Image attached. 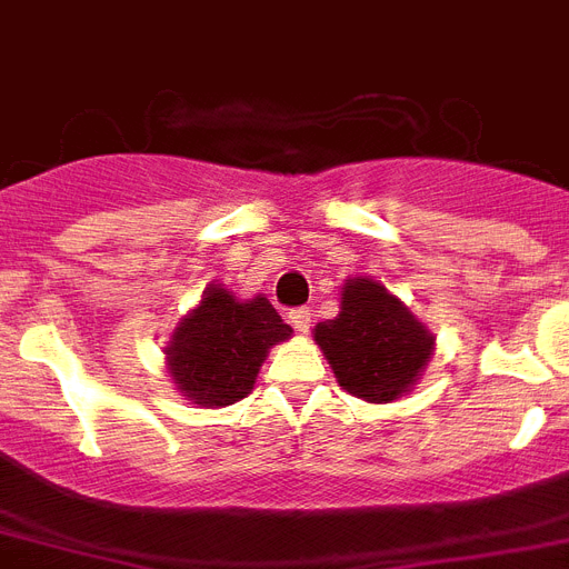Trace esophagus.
Masks as SVG:
<instances>
[{"label": "esophagus", "instance_id": "obj_1", "mask_svg": "<svg viewBox=\"0 0 569 569\" xmlns=\"http://www.w3.org/2000/svg\"><path fill=\"white\" fill-rule=\"evenodd\" d=\"M289 321H292V327L298 329V332H309V327H312V309L309 307H298L289 312Z\"/></svg>", "mask_w": 569, "mask_h": 569}]
</instances>
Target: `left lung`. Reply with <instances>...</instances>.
<instances>
[{
  "instance_id": "left-lung-1",
  "label": "left lung",
  "mask_w": 569,
  "mask_h": 569,
  "mask_svg": "<svg viewBox=\"0 0 569 569\" xmlns=\"http://www.w3.org/2000/svg\"><path fill=\"white\" fill-rule=\"evenodd\" d=\"M315 341L343 390L367 402H390L422 373L431 358V332L376 280L343 286L341 312L315 327Z\"/></svg>"
}]
</instances>
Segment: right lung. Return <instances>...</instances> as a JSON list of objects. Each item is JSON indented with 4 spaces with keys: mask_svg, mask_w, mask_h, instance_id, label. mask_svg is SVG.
Segmentation results:
<instances>
[{
    "mask_svg": "<svg viewBox=\"0 0 569 569\" xmlns=\"http://www.w3.org/2000/svg\"><path fill=\"white\" fill-rule=\"evenodd\" d=\"M289 336L292 327L266 298L240 303L226 289L211 286L167 347L176 388L196 405L240 402L254 388L271 343Z\"/></svg>",
    "mask_w": 569,
    "mask_h": 569,
    "instance_id": "obj_1",
    "label": "right lung"
}]
</instances>
